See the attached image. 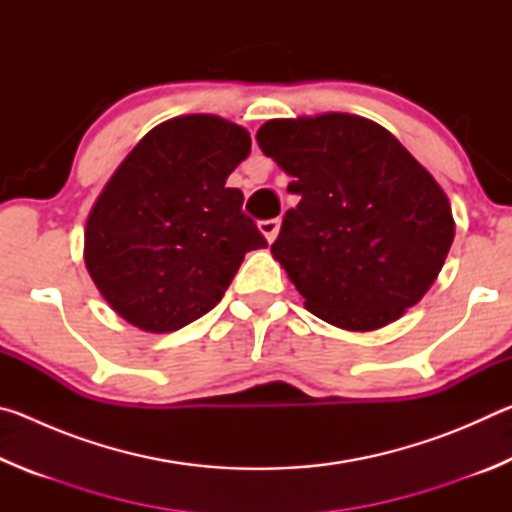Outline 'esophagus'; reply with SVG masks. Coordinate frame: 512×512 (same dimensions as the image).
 <instances>
[{"instance_id": "esophagus-1", "label": "esophagus", "mask_w": 512, "mask_h": 512, "mask_svg": "<svg viewBox=\"0 0 512 512\" xmlns=\"http://www.w3.org/2000/svg\"><path fill=\"white\" fill-rule=\"evenodd\" d=\"M259 232L266 237L268 244L275 241L277 232H280V219H266V221H259Z\"/></svg>"}]
</instances>
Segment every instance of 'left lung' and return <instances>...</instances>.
Segmentation results:
<instances>
[{
	"label": "left lung",
	"instance_id": "1",
	"mask_svg": "<svg viewBox=\"0 0 512 512\" xmlns=\"http://www.w3.org/2000/svg\"><path fill=\"white\" fill-rule=\"evenodd\" d=\"M257 144L300 196L271 253L311 314L370 332L418 305L456 225L443 187L400 140L366 117L325 112L266 121Z\"/></svg>",
	"mask_w": 512,
	"mask_h": 512
}]
</instances>
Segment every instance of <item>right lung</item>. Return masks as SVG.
<instances>
[{
    "label": "right lung",
    "instance_id": "add662e5",
    "mask_svg": "<svg viewBox=\"0 0 512 512\" xmlns=\"http://www.w3.org/2000/svg\"><path fill=\"white\" fill-rule=\"evenodd\" d=\"M250 153L216 115L162 121L126 155L85 223V268L117 314L151 334L216 307L248 250L266 248L225 180Z\"/></svg>",
    "mask_w": 512,
    "mask_h": 512
}]
</instances>
